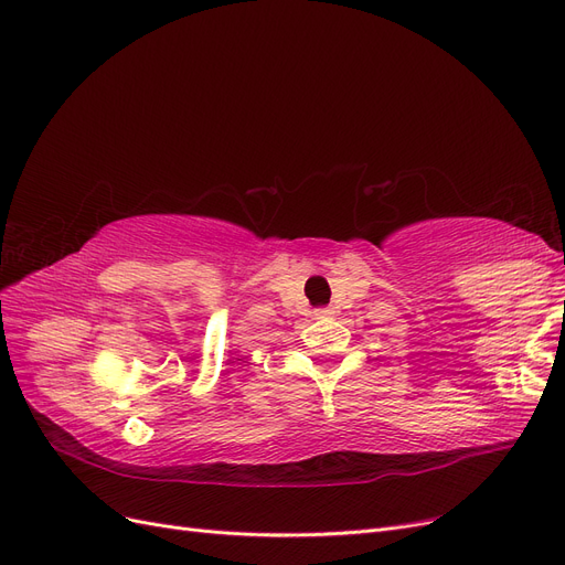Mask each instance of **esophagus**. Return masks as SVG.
Wrapping results in <instances>:
<instances>
[{"mask_svg":"<svg viewBox=\"0 0 565 565\" xmlns=\"http://www.w3.org/2000/svg\"><path fill=\"white\" fill-rule=\"evenodd\" d=\"M313 316L316 318H328V316H332V309H316Z\"/></svg>","mask_w":565,"mask_h":565,"instance_id":"1","label":"esophagus"}]
</instances>
